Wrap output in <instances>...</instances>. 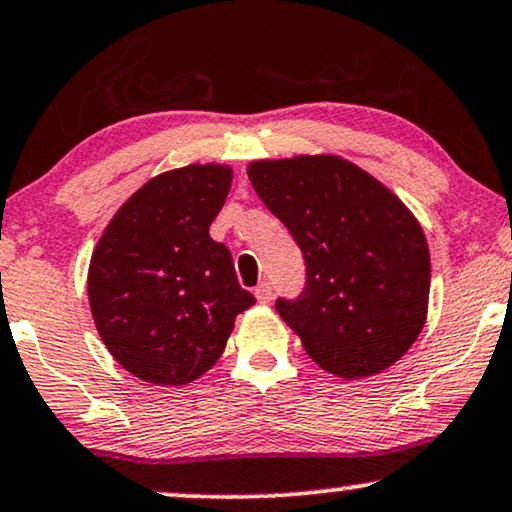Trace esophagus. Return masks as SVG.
<instances>
[{
    "label": "esophagus",
    "instance_id": "obj_1",
    "mask_svg": "<svg viewBox=\"0 0 512 512\" xmlns=\"http://www.w3.org/2000/svg\"><path fill=\"white\" fill-rule=\"evenodd\" d=\"M255 297H257V302H260V304H269L271 299H274V290H271V283L264 281V283L257 285Z\"/></svg>",
    "mask_w": 512,
    "mask_h": 512
}]
</instances>
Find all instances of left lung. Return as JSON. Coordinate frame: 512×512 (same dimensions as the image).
<instances>
[{
    "label": "left lung",
    "instance_id": "obj_1",
    "mask_svg": "<svg viewBox=\"0 0 512 512\" xmlns=\"http://www.w3.org/2000/svg\"><path fill=\"white\" fill-rule=\"evenodd\" d=\"M248 177L304 252L306 288L276 311L313 363L339 379L372 377L417 342L431 255L412 210L335 154L248 163Z\"/></svg>",
    "mask_w": 512,
    "mask_h": 512
}]
</instances>
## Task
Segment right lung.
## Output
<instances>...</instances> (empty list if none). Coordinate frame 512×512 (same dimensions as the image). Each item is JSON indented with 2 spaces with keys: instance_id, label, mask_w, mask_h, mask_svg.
Listing matches in <instances>:
<instances>
[{
  "instance_id": "right-lung-1",
  "label": "right lung",
  "mask_w": 512,
  "mask_h": 512,
  "mask_svg": "<svg viewBox=\"0 0 512 512\" xmlns=\"http://www.w3.org/2000/svg\"><path fill=\"white\" fill-rule=\"evenodd\" d=\"M224 163L152 177L114 213L88 264L95 330L114 360L154 386H185L222 356L255 304L210 224L231 189Z\"/></svg>"
}]
</instances>
